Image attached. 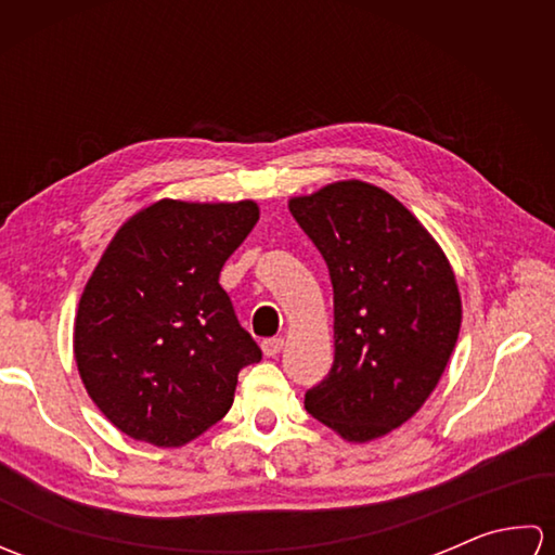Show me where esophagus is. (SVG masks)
<instances>
[{
  "label": "esophagus",
  "mask_w": 555,
  "mask_h": 555,
  "mask_svg": "<svg viewBox=\"0 0 555 555\" xmlns=\"http://www.w3.org/2000/svg\"><path fill=\"white\" fill-rule=\"evenodd\" d=\"M284 344H286V340L281 338V336H274V338H264V340H262V350H264V356H269V358L279 356L281 348H284Z\"/></svg>",
  "instance_id": "34e87169"
}]
</instances>
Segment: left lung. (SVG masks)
I'll return each mask as SVG.
<instances>
[{
	"label": "left lung",
	"instance_id": "left-lung-1",
	"mask_svg": "<svg viewBox=\"0 0 555 555\" xmlns=\"http://www.w3.org/2000/svg\"><path fill=\"white\" fill-rule=\"evenodd\" d=\"M288 209L334 286V364L305 410L346 441L379 439L441 379L463 320L455 274L410 209L372 183L324 185Z\"/></svg>",
	"mask_w": 555,
	"mask_h": 555
}]
</instances>
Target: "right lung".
I'll use <instances>...</instances> for the list:
<instances>
[{
  "label": "right lung",
  "mask_w": 555,
  "mask_h": 555,
  "mask_svg": "<svg viewBox=\"0 0 555 555\" xmlns=\"http://www.w3.org/2000/svg\"><path fill=\"white\" fill-rule=\"evenodd\" d=\"M259 219L253 199H159L116 231L82 291L74 352L90 398L135 441L176 448L227 415L262 350L219 274Z\"/></svg>",
  "instance_id": "obj_1"
}]
</instances>
